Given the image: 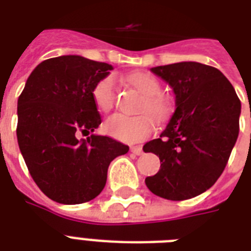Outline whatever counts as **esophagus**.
Returning a JSON list of instances; mask_svg holds the SVG:
<instances>
[{"mask_svg": "<svg viewBox=\"0 0 251 251\" xmlns=\"http://www.w3.org/2000/svg\"><path fill=\"white\" fill-rule=\"evenodd\" d=\"M130 151H131L134 155H141V153L143 152V150H142L141 146H134V147H131V149H130Z\"/></svg>", "mask_w": 251, "mask_h": 251, "instance_id": "obj_1", "label": "esophagus"}]
</instances>
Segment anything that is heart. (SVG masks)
Returning <instances> with one entry per match:
<instances>
[{"instance_id": "obj_1", "label": "heart", "mask_w": 251, "mask_h": 251, "mask_svg": "<svg viewBox=\"0 0 251 251\" xmlns=\"http://www.w3.org/2000/svg\"><path fill=\"white\" fill-rule=\"evenodd\" d=\"M129 82L143 95V100L138 109L142 114H113L106 118L104 130L108 135L118 141L125 143H137L147 139L153 133V121L163 124L171 117L173 104L165 95L161 94L163 86L160 80L152 74L137 73L129 76ZM92 99L96 106L102 112H109L113 108L116 101V82L113 76L106 75L96 82L92 88ZM146 113L148 114L146 115Z\"/></svg>"}]
</instances>
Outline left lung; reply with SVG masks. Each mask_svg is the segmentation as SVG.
Segmentation results:
<instances>
[{
    "instance_id": "1",
    "label": "left lung",
    "mask_w": 251,
    "mask_h": 251,
    "mask_svg": "<svg viewBox=\"0 0 251 251\" xmlns=\"http://www.w3.org/2000/svg\"><path fill=\"white\" fill-rule=\"evenodd\" d=\"M151 70L175 91L176 112L160 138L143 147L161 163L146 185L161 198H194L218 181L229 160L240 131L241 101L223 73L208 65L178 62Z\"/></svg>"
}]
</instances>
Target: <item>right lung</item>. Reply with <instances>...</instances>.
Wrapping results in <instances>:
<instances>
[{
  "mask_svg": "<svg viewBox=\"0 0 251 251\" xmlns=\"http://www.w3.org/2000/svg\"><path fill=\"white\" fill-rule=\"evenodd\" d=\"M112 66L80 56H61L37 65L18 99V145L31 177L48 198L79 204L105 186L110 161L129 147L91 134L101 116L92 88Z\"/></svg>",
  "mask_w": 251,
  "mask_h": 251,
  "instance_id": "add662e5",
  "label": "right lung"
}]
</instances>
